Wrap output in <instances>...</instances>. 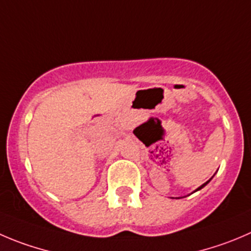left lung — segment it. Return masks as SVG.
Masks as SVG:
<instances>
[{
    "mask_svg": "<svg viewBox=\"0 0 251 251\" xmlns=\"http://www.w3.org/2000/svg\"><path fill=\"white\" fill-rule=\"evenodd\" d=\"M207 183H208V181H207V182H206V183H203V185H202V186H200V187H199V188H197V190H196V191H199V190H201V188H202V187H204V186H206V185H207Z\"/></svg>",
    "mask_w": 251,
    "mask_h": 251,
    "instance_id": "obj_1",
    "label": "left lung"
}]
</instances>
